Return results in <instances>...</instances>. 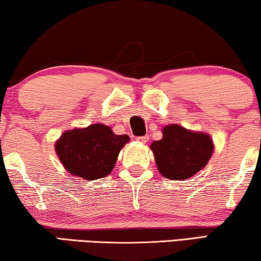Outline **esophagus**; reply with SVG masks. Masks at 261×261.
<instances>
[{
    "mask_svg": "<svg viewBox=\"0 0 261 261\" xmlns=\"http://www.w3.org/2000/svg\"><path fill=\"white\" fill-rule=\"evenodd\" d=\"M137 140L141 143H146L149 140V137H148V135H143V137H138Z\"/></svg>",
    "mask_w": 261,
    "mask_h": 261,
    "instance_id": "34e87169",
    "label": "esophagus"
}]
</instances>
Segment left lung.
Segmentation results:
<instances>
[{
  "instance_id": "1",
  "label": "left lung",
  "mask_w": 261,
  "mask_h": 261,
  "mask_svg": "<svg viewBox=\"0 0 261 261\" xmlns=\"http://www.w3.org/2000/svg\"><path fill=\"white\" fill-rule=\"evenodd\" d=\"M164 137L150 145L159 172L167 179L184 180L205 167L212 156L213 142L210 135L169 124L162 130Z\"/></svg>"
}]
</instances>
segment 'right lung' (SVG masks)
I'll list each match as a JSON object with an SVG mask.
<instances>
[{
	"label": "right lung",
	"mask_w": 261,
	"mask_h": 261,
	"mask_svg": "<svg viewBox=\"0 0 261 261\" xmlns=\"http://www.w3.org/2000/svg\"><path fill=\"white\" fill-rule=\"evenodd\" d=\"M128 135H116L102 123L84 129L67 130L56 142L55 149L70 174L86 180H96L111 174Z\"/></svg>",
	"instance_id": "obj_1"
}]
</instances>
